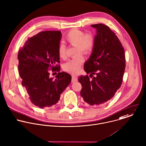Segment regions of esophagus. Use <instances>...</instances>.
I'll use <instances>...</instances> for the list:
<instances>
[{
  "label": "esophagus",
  "instance_id": "1",
  "mask_svg": "<svg viewBox=\"0 0 146 146\" xmlns=\"http://www.w3.org/2000/svg\"><path fill=\"white\" fill-rule=\"evenodd\" d=\"M77 81V78L74 76H73L72 77V82H76Z\"/></svg>",
  "mask_w": 146,
  "mask_h": 146
}]
</instances>
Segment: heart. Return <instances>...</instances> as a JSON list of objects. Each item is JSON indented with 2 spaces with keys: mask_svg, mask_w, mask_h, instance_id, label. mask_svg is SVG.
<instances>
[{
  "mask_svg": "<svg viewBox=\"0 0 146 146\" xmlns=\"http://www.w3.org/2000/svg\"><path fill=\"white\" fill-rule=\"evenodd\" d=\"M65 40L72 45L76 46L75 55H79L65 62L63 65V69L70 73L76 74L80 70L84 61L83 57L79 54H86L90 51L94 44V38L91 35H85L83 31L73 29L66 34ZM57 52L60 58H66V46L64 44L58 46Z\"/></svg>",
  "mask_w": 146,
  "mask_h": 146,
  "instance_id": "heart-1",
  "label": "heart"
}]
</instances>
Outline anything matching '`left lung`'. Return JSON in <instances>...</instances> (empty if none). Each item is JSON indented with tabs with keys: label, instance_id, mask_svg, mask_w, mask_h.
Instances as JSON below:
<instances>
[{
	"label": "left lung",
	"instance_id": "left-lung-1",
	"mask_svg": "<svg viewBox=\"0 0 146 146\" xmlns=\"http://www.w3.org/2000/svg\"><path fill=\"white\" fill-rule=\"evenodd\" d=\"M91 26L96 29L97 34L92 54L84 67L90 76H81L78 80L82 85L80 95L84 101L98 106L110 100L121 87L126 60L123 47L109 27L104 24Z\"/></svg>",
	"mask_w": 146,
	"mask_h": 146
}]
</instances>
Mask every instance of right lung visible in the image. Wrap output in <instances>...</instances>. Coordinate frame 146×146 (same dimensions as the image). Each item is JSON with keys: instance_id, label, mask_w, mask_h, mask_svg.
Segmentation results:
<instances>
[{"instance_id": "obj_1", "label": "right lung", "mask_w": 146, "mask_h": 146, "mask_svg": "<svg viewBox=\"0 0 146 146\" xmlns=\"http://www.w3.org/2000/svg\"><path fill=\"white\" fill-rule=\"evenodd\" d=\"M62 34L60 31L41 32L28 38L19 51L18 70L30 100L43 109L58 103L61 94L70 84L72 77L66 72L58 73L53 80L49 70L59 72L60 62L57 48Z\"/></svg>"}]
</instances>
